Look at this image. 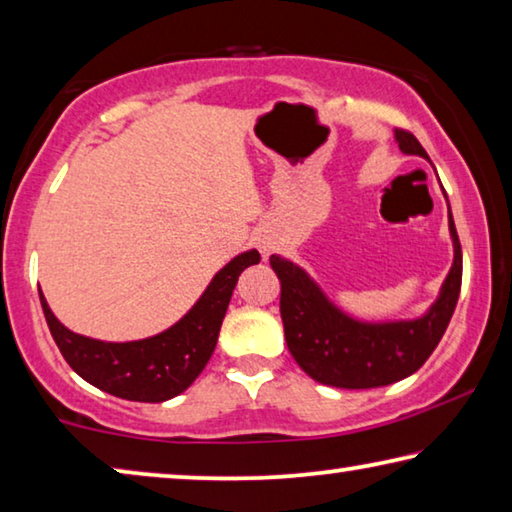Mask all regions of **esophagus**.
I'll return each mask as SVG.
<instances>
[{
	"label": "esophagus",
	"instance_id": "34e87169",
	"mask_svg": "<svg viewBox=\"0 0 512 512\" xmlns=\"http://www.w3.org/2000/svg\"><path fill=\"white\" fill-rule=\"evenodd\" d=\"M255 246H257V250L259 253H262V257L264 259H269L271 257V253L275 250V241L271 239V234H266V232H259V234H255Z\"/></svg>",
	"mask_w": 512,
	"mask_h": 512
}]
</instances>
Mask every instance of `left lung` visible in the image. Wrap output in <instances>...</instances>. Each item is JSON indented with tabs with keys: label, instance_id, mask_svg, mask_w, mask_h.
Wrapping results in <instances>:
<instances>
[{
	"label": "left lung",
	"instance_id": "1",
	"mask_svg": "<svg viewBox=\"0 0 512 512\" xmlns=\"http://www.w3.org/2000/svg\"><path fill=\"white\" fill-rule=\"evenodd\" d=\"M394 141L403 154L428 159L410 132L396 129ZM453 264L431 307L415 319L362 321L332 303L303 266L282 255H271L282 294L280 314L291 355L316 383L342 389L385 387L408 378L440 344L462 282V250L449 207Z\"/></svg>",
	"mask_w": 512,
	"mask_h": 512
}]
</instances>
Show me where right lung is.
Segmentation results:
<instances>
[{
  "label": "right lung",
  "instance_id": "1",
  "mask_svg": "<svg viewBox=\"0 0 512 512\" xmlns=\"http://www.w3.org/2000/svg\"><path fill=\"white\" fill-rule=\"evenodd\" d=\"M259 259L255 248L232 257L180 321L134 342H102L72 332L56 319L43 291L38 296L54 342L77 376L118 399L161 403L189 389L207 367L239 275Z\"/></svg>",
  "mask_w": 512,
  "mask_h": 512
}]
</instances>
